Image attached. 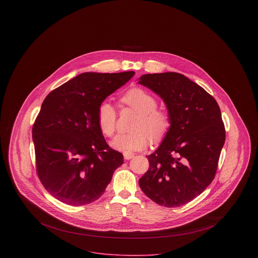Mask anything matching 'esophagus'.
<instances>
[{
	"mask_svg": "<svg viewBox=\"0 0 258 258\" xmlns=\"http://www.w3.org/2000/svg\"><path fill=\"white\" fill-rule=\"evenodd\" d=\"M123 156H124V159H125V160H130V159H132V158L134 157V153L126 151V152L123 153Z\"/></svg>",
	"mask_w": 258,
	"mask_h": 258,
	"instance_id": "esophagus-1",
	"label": "esophagus"
}]
</instances>
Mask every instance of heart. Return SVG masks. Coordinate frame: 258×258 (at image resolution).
<instances>
[{"instance_id":"b5f03b06","label":"heart","mask_w":258,"mask_h":258,"mask_svg":"<svg viewBox=\"0 0 258 258\" xmlns=\"http://www.w3.org/2000/svg\"><path fill=\"white\" fill-rule=\"evenodd\" d=\"M121 102L138 113L131 126V132L118 135L112 146L121 151H137L152 142L161 141L172 125L171 114L167 109L158 108L157 98L142 88H132L122 97ZM97 119L102 133L108 137L117 130V111L109 102H102L97 112Z\"/></svg>"}]
</instances>
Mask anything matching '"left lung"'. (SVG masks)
<instances>
[{
	"mask_svg": "<svg viewBox=\"0 0 258 258\" xmlns=\"http://www.w3.org/2000/svg\"><path fill=\"white\" fill-rule=\"evenodd\" d=\"M138 83L163 99L172 118L163 142L147 156L149 169L139 185L156 204L181 207L215 179L225 141L220 106L184 74H144Z\"/></svg>",
	"mask_w": 258,
	"mask_h": 258,
	"instance_id": "1",
	"label": "left lung"
}]
</instances>
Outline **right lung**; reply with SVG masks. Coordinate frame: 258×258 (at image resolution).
Returning <instances> with one entry per match:
<instances>
[{"instance_id": "right-lung-1", "label": "right lung", "mask_w": 258, "mask_h": 258, "mask_svg": "<svg viewBox=\"0 0 258 258\" xmlns=\"http://www.w3.org/2000/svg\"><path fill=\"white\" fill-rule=\"evenodd\" d=\"M134 74L84 73L43 100L33 127L37 173L56 200L76 207L96 201L123 164V155L103 137L97 112Z\"/></svg>"}]
</instances>
